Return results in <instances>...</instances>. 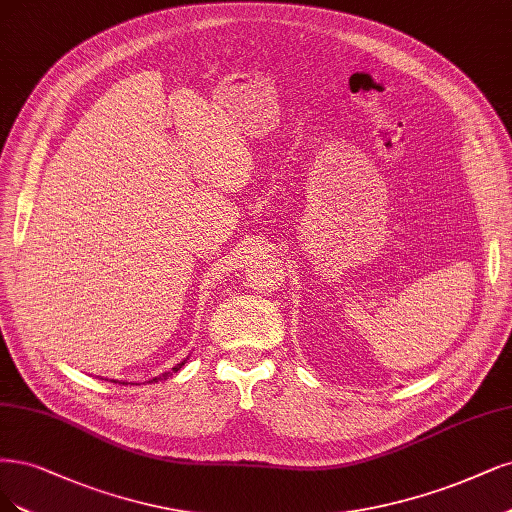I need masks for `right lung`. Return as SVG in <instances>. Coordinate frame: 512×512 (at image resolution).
I'll return each mask as SVG.
<instances>
[{
	"mask_svg": "<svg viewBox=\"0 0 512 512\" xmlns=\"http://www.w3.org/2000/svg\"><path fill=\"white\" fill-rule=\"evenodd\" d=\"M186 360H188V358H186ZM186 360H184V362H180V364H175V366H173V368H171V370H169V373H163V375H161V377H154V379H152V381H161V379H167V377H171V375H173V373H178V370H180V368H182V366H184V364H186Z\"/></svg>",
	"mask_w": 512,
	"mask_h": 512,
	"instance_id": "right-lung-1",
	"label": "right lung"
}]
</instances>
